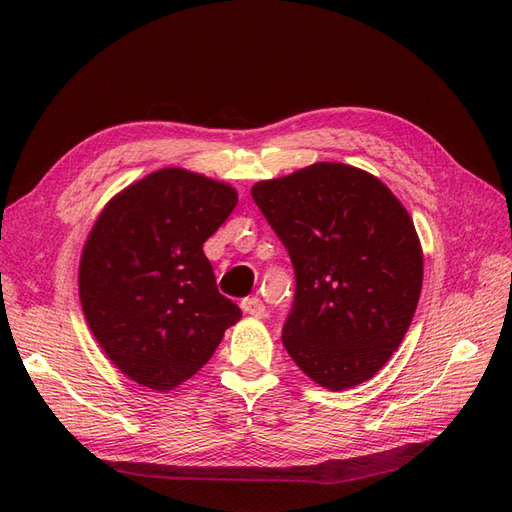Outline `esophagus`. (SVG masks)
Here are the masks:
<instances>
[{
  "label": "esophagus",
  "mask_w": 512,
  "mask_h": 512,
  "mask_svg": "<svg viewBox=\"0 0 512 512\" xmlns=\"http://www.w3.org/2000/svg\"><path fill=\"white\" fill-rule=\"evenodd\" d=\"M241 309L245 314H250V316H254V318H262L267 314V307H265V303H262L258 297H247V299H243L241 301Z\"/></svg>",
  "instance_id": "obj_1"
}]
</instances>
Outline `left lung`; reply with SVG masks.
<instances>
[{
    "label": "left lung",
    "mask_w": 512,
    "mask_h": 512,
    "mask_svg": "<svg viewBox=\"0 0 512 512\" xmlns=\"http://www.w3.org/2000/svg\"><path fill=\"white\" fill-rule=\"evenodd\" d=\"M252 198L294 267L282 342L303 374L344 391L399 348L423 288V250L397 196L361 168L318 162Z\"/></svg>",
    "instance_id": "1"
}]
</instances>
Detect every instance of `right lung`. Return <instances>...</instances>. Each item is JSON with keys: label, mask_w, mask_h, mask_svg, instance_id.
Segmentation results:
<instances>
[{"label": "right lung", "mask_w": 512, "mask_h": 512, "mask_svg": "<svg viewBox=\"0 0 512 512\" xmlns=\"http://www.w3.org/2000/svg\"><path fill=\"white\" fill-rule=\"evenodd\" d=\"M237 200L222 181L162 168L119 192L91 228L79 267L83 312L104 354L136 384L175 389L241 318L203 252Z\"/></svg>", "instance_id": "obj_1"}]
</instances>
